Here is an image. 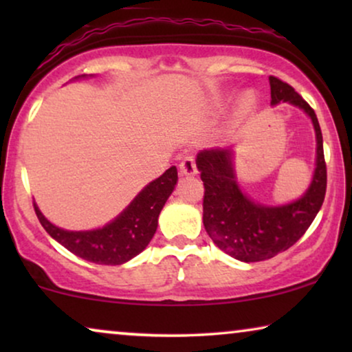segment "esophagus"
Returning a JSON list of instances; mask_svg holds the SVG:
<instances>
[{"label":"esophagus","instance_id":"esophagus-1","mask_svg":"<svg viewBox=\"0 0 352 352\" xmlns=\"http://www.w3.org/2000/svg\"><path fill=\"white\" fill-rule=\"evenodd\" d=\"M179 170H181V175L184 176H194L197 175V163H195V158L192 155H187L181 160L179 163Z\"/></svg>","mask_w":352,"mask_h":352}]
</instances>
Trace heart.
Instances as JSON below:
<instances>
[{
  "mask_svg": "<svg viewBox=\"0 0 352 352\" xmlns=\"http://www.w3.org/2000/svg\"><path fill=\"white\" fill-rule=\"evenodd\" d=\"M253 104H254V98L250 93L245 94L243 98H242V100H240V105H242L243 109H250Z\"/></svg>",
  "mask_w": 352,
  "mask_h": 352,
  "instance_id": "heart-1",
  "label": "heart"
}]
</instances>
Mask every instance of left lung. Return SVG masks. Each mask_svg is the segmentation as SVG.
<instances>
[{
	"instance_id": "left-lung-1",
	"label": "left lung",
	"mask_w": 352,
	"mask_h": 352,
	"mask_svg": "<svg viewBox=\"0 0 352 352\" xmlns=\"http://www.w3.org/2000/svg\"><path fill=\"white\" fill-rule=\"evenodd\" d=\"M269 85L272 105L288 102L302 109L316 129V170L301 199L282 206L256 204L237 184L232 148H205L197 155V168L205 186V230L216 247L243 263L271 259L295 245L319 213L327 190L324 141L316 112L285 81L269 76Z\"/></svg>"
}]
</instances>
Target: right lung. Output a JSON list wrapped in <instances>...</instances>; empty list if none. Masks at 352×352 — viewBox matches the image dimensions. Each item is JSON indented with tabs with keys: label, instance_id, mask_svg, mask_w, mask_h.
Masks as SVG:
<instances>
[{
	"label": "right lung",
	"instance_id": "right-lung-1",
	"mask_svg": "<svg viewBox=\"0 0 352 352\" xmlns=\"http://www.w3.org/2000/svg\"><path fill=\"white\" fill-rule=\"evenodd\" d=\"M176 182V166L168 168L160 177L144 187L112 223L94 230L75 232L60 229L43 216L36 204H33V208L46 232L69 252L89 263L118 266L141 253L151 242L158 226V214L175 190Z\"/></svg>",
	"mask_w": 352,
	"mask_h": 352
}]
</instances>
